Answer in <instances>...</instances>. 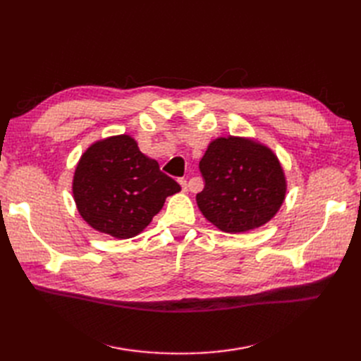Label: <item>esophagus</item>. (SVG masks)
<instances>
[{
	"mask_svg": "<svg viewBox=\"0 0 361 361\" xmlns=\"http://www.w3.org/2000/svg\"><path fill=\"white\" fill-rule=\"evenodd\" d=\"M179 183H180V187H182L183 191H188V182H187V180H185V179H179Z\"/></svg>",
	"mask_w": 361,
	"mask_h": 361,
	"instance_id": "34e87169",
	"label": "esophagus"
}]
</instances>
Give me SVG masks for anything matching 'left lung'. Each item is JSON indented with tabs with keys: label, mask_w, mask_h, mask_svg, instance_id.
<instances>
[{
	"label": "left lung",
	"mask_w": 361,
	"mask_h": 361,
	"mask_svg": "<svg viewBox=\"0 0 361 361\" xmlns=\"http://www.w3.org/2000/svg\"><path fill=\"white\" fill-rule=\"evenodd\" d=\"M199 169L204 188L195 200L206 220L224 232L264 226L285 200L286 180L277 157L251 140H214Z\"/></svg>",
	"instance_id": "left-lung-1"
}]
</instances>
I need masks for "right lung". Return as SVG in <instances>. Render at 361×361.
Listing matches in <instances>:
<instances>
[{"mask_svg": "<svg viewBox=\"0 0 361 361\" xmlns=\"http://www.w3.org/2000/svg\"><path fill=\"white\" fill-rule=\"evenodd\" d=\"M180 185L141 154L129 135L105 138L84 152L73 176L81 216L96 231L118 239L138 235Z\"/></svg>", "mask_w": 361, "mask_h": 361, "instance_id": "add662e5", "label": "right lung"}]
</instances>
